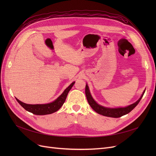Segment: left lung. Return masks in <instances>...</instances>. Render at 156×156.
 Segmentation results:
<instances>
[{
  "label": "left lung",
  "instance_id": "8db88e82",
  "mask_svg": "<svg viewBox=\"0 0 156 156\" xmlns=\"http://www.w3.org/2000/svg\"><path fill=\"white\" fill-rule=\"evenodd\" d=\"M145 92V90H144L142 95H141L140 98L139 100L135 102L133 104L130 105H128L126 107H119V108H108L105 107L103 106H101L99 105L97 103L93 98L92 97L90 92L89 88L88 87V84H86V88H85V94L87 101L89 103V105L92 108V109L95 111L97 113L100 115H101L103 116H105L108 117H112V118H119L125 115L128 114L129 112H131L133 108L138 105V103L140 101L141 98H143L144 94Z\"/></svg>",
  "mask_w": 156,
  "mask_h": 156
}]
</instances>
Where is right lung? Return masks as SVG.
Returning a JSON list of instances; mask_svg holds the SVG:
<instances>
[{"mask_svg": "<svg viewBox=\"0 0 156 156\" xmlns=\"http://www.w3.org/2000/svg\"><path fill=\"white\" fill-rule=\"evenodd\" d=\"M75 84V82H73L70 85L65 89L63 93L56 99L54 101L47 103V104H36V105H31L27 104V103H23L20 101L18 99L16 98V100L20 104L25 108V109L33 114L36 115H45L52 114L56 111H57L62 106L64 103L65 102L66 99L68 96L69 91L71 90Z\"/></svg>", "mask_w": 156, "mask_h": 156, "instance_id": "1", "label": "right lung"}]
</instances>
